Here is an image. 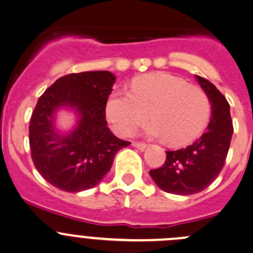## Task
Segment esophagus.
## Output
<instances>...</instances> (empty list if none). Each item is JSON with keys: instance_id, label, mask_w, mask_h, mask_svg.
<instances>
[{"instance_id": "obj_1", "label": "esophagus", "mask_w": 253, "mask_h": 253, "mask_svg": "<svg viewBox=\"0 0 253 253\" xmlns=\"http://www.w3.org/2000/svg\"><path fill=\"white\" fill-rule=\"evenodd\" d=\"M132 146L136 147V148H138L139 151H144V149L147 148V144L141 143V142H133V143H132Z\"/></svg>"}]
</instances>
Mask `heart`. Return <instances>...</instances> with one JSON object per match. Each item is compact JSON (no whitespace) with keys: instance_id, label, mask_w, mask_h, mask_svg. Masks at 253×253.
I'll use <instances>...</instances> for the list:
<instances>
[{"instance_id":"obj_1","label":"heart","mask_w":253,"mask_h":253,"mask_svg":"<svg viewBox=\"0 0 253 253\" xmlns=\"http://www.w3.org/2000/svg\"><path fill=\"white\" fill-rule=\"evenodd\" d=\"M149 114L154 121L144 127L147 136L183 146L207 126L210 100L199 86L168 73L136 78L129 92L116 90L107 99L106 116L120 134H131Z\"/></svg>"}]
</instances>
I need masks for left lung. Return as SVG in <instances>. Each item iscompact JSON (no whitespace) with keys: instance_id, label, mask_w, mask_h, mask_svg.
<instances>
[{"instance_id":"left-lung-1","label":"left lung","mask_w":253,"mask_h":253,"mask_svg":"<svg viewBox=\"0 0 253 253\" xmlns=\"http://www.w3.org/2000/svg\"><path fill=\"white\" fill-rule=\"evenodd\" d=\"M211 104L207 131L193 144L178 151H167L163 166L149 170L154 183L167 193L190 195L204 190L216 179L225 164L234 127L230 105L214 84L195 75Z\"/></svg>"}]
</instances>
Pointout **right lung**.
Masks as SVG:
<instances>
[{
  "label": "right lung",
  "mask_w": 253,
  "mask_h": 253,
  "mask_svg": "<svg viewBox=\"0 0 253 253\" xmlns=\"http://www.w3.org/2000/svg\"><path fill=\"white\" fill-rule=\"evenodd\" d=\"M116 82L107 70L61 77L39 97L29 125V146L37 170L48 183L69 193L94 188L111 169L117 152L129 142L110 131L106 102ZM67 109L76 125L63 131L56 115Z\"/></svg>",
  "instance_id": "1"
}]
</instances>
